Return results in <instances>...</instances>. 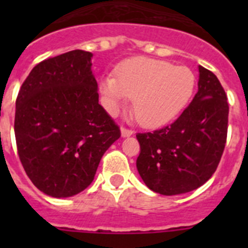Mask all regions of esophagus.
<instances>
[{"instance_id": "34e87169", "label": "esophagus", "mask_w": 248, "mask_h": 248, "mask_svg": "<svg viewBox=\"0 0 248 248\" xmlns=\"http://www.w3.org/2000/svg\"><path fill=\"white\" fill-rule=\"evenodd\" d=\"M120 131H122L123 138H128V137H130V135L134 134V131L130 130V129H126V128H122V130Z\"/></svg>"}]
</instances>
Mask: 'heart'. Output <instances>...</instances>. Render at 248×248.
<instances>
[{
  "mask_svg": "<svg viewBox=\"0 0 248 248\" xmlns=\"http://www.w3.org/2000/svg\"><path fill=\"white\" fill-rule=\"evenodd\" d=\"M195 85V74L187 67L138 57L123 63L117 76L103 77L100 93L111 114L134 98L133 110L138 122L146 128H159L172 122L187 107Z\"/></svg>",
  "mask_w": 248,
  "mask_h": 248,
  "instance_id": "heart-1",
  "label": "heart"
}]
</instances>
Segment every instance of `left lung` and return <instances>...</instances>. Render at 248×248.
<instances>
[{
	"mask_svg": "<svg viewBox=\"0 0 248 248\" xmlns=\"http://www.w3.org/2000/svg\"><path fill=\"white\" fill-rule=\"evenodd\" d=\"M199 91L172 124L139 133L137 169L145 185L171 196L198 189L212 176L227 137L229 103L217 77L199 65Z\"/></svg>",
	"mask_w": 248,
	"mask_h": 248,
	"instance_id": "obj_1",
	"label": "left lung"
}]
</instances>
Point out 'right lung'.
Masks as SVG:
<instances>
[{
  "label": "right lung",
  "instance_id": "right-lung-1",
  "mask_svg": "<svg viewBox=\"0 0 248 248\" xmlns=\"http://www.w3.org/2000/svg\"><path fill=\"white\" fill-rule=\"evenodd\" d=\"M91 52L76 49L38 63L19 89L15 135L26 174L52 198L87 189L119 126L98 103Z\"/></svg>",
  "mask_w": 248,
  "mask_h": 248
}]
</instances>
